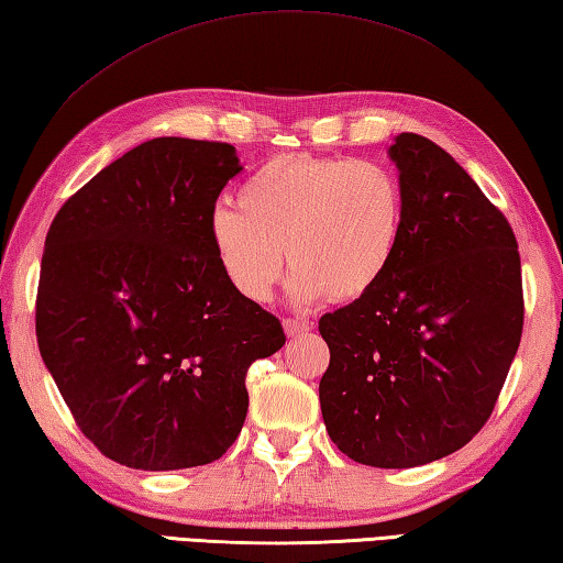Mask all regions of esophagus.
Listing matches in <instances>:
<instances>
[{
	"label": "esophagus",
	"mask_w": 563,
	"mask_h": 563,
	"mask_svg": "<svg viewBox=\"0 0 563 563\" xmlns=\"http://www.w3.org/2000/svg\"><path fill=\"white\" fill-rule=\"evenodd\" d=\"M283 327H285V334H288V336H300V334L312 332V322L310 320H298V317H288V320H283Z\"/></svg>",
	"instance_id": "obj_1"
}]
</instances>
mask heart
Segmentation results:
<instances>
[{"label": "heart", "mask_w": 563, "mask_h": 563, "mask_svg": "<svg viewBox=\"0 0 563 563\" xmlns=\"http://www.w3.org/2000/svg\"><path fill=\"white\" fill-rule=\"evenodd\" d=\"M404 189L391 169L350 157H273L213 209L209 233L241 298L271 300L283 249L298 302H354L386 278L404 241Z\"/></svg>", "instance_id": "b5f03b06"}]
</instances>
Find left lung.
Wrapping results in <instances>:
<instances>
[{"label":"left lung","instance_id":"1","mask_svg":"<svg viewBox=\"0 0 563 563\" xmlns=\"http://www.w3.org/2000/svg\"><path fill=\"white\" fill-rule=\"evenodd\" d=\"M404 241L366 298L322 314L320 382L332 443L362 465L418 467L473 441L522 340L517 239L473 177L428 137L388 147Z\"/></svg>","mask_w":563,"mask_h":563}]
</instances>
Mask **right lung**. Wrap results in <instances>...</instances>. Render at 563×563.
<instances>
[{
    "label": "right lung",
    "instance_id": "add662e5",
    "mask_svg": "<svg viewBox=\"0 0 563 563\" xmlns=\"http://www.w3.org/2000/svg\"><path fill=\"white\" fill-rule=\"evenodd\" d=\"M227 142H142L51 223L36 340L76 423L135 470L219 460L249 411L246 374L285 344L280 320L233 290L211 213L239 175Z\"/></svg>",
    "mask_w": 563,
    "mask_h": 563
}]
</instances>
